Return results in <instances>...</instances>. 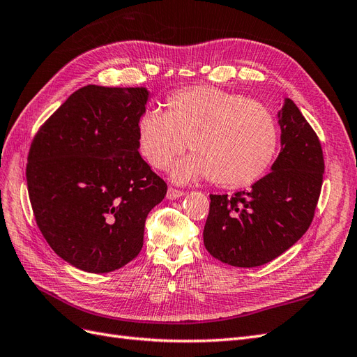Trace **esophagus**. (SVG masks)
Listing matches in <instances>:
<instances>
[{
	"label": "esophagus",
	"mask_w": 357,
	"mask_h": 357,
	"mask_svg": "<svg viewBox=\"0 0 357 357\" xmlns=\"http://www.w3.org/2000/svg\"><path fill=\"white\" fill-rule=\"evenodd\" d=\"M183 195H185V192L178 190V189H174V188H169L168 192H167V198L168 199H176V198H180Z\"/></svg>",
	"instance_id": "34e87169"
}]
</instances>
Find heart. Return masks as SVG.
Segmentation results:
<instances>
[{
  "instance_id": "heart-1",
  "label": "heart",
  "mask_w": 357,
  "mask_h": 357,
  "mask_svg": "<svg viewBox=\"0 0 357 357\" xmlns=\"http://www.w3.org/2000/svg\"><path fill=\"white\" fill-rule=\"evenodd\" d=\"M167 113L147 110L138 119L139 152L150 165L168 168L190 143L195 152L172 168L180 183L210 177L215 186L250 185L271 167L280 131L265 105L240 93L195 86L171 93Z\"/></svg>"
}]
</instances>
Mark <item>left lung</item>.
I'll use <instances>...</instances> for the list:
<instances>
[{"label":"left lung","mask_w":357,"mask_h":357,"mask_svg":"<svg viewBox=\"0 0 357 357\" xmlns=\"http://www.w3.org/2000/svg\"><path fill=\"white\" fill-rule=\"evenodd\" d=\"M278 125L282 150L271 172L250 190L210 195L204 244L228 265L268 264L294 245L314 218L325 172L319 137L290 98L278 112Z\"/></svg>","instance_id":"obj_1"}]
</instances>
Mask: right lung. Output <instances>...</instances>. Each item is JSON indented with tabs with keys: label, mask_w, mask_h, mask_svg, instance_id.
<instances>
[{
	"label": "right lung",
	"mask_w": 357,
	"mask_h": 357,
	"mask_svg": "<svg viewBox=\"0 0 357 357\" xmlns=\"http://www.w3.org/2000/svg\"><path fill=\"white\" fill-rule=\"evenodd\" d=\"M147 101L146 88L83 86L31 143L26 185L37 226L82 271L110 273L135 259L147 214L167 195L138 153Z\"/></svg>",
	"instance_id": "obj_1"
}]
</instances>
